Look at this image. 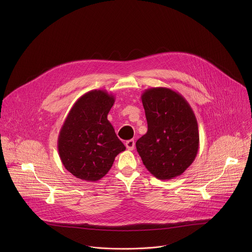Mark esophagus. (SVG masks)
<instances>
[{
	"label": "esophagus",
	"mask_w": 252,
	"mask_h": 252,
	"mask_svg": "<svg viewBox=\"0 0 252 252\" xmlns=\"http://www.w3.org/2000/svg\"><path fill=\"white\" fill-rule=\"evenodd\" d=\"M125 145L127 147V149L129 150H133L135 148V141L134 140H129L125 143Z\"/></svg>",
	"instance_id": "1"
}]
</instances>
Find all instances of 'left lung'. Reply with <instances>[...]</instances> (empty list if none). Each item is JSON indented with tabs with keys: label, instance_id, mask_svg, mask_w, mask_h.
<instances>
[{
	"label": "left lung",
	"instance_id": "1",
	"mask_svg": "<svg viewBox=\"0 0 252 252\" xmlns=\"http://www.w3.org/2000/svg\"><path fill=\"white\" fill-rule=\"evenodd\" d=\"M142 102L147 132L136 147L145 168L158 180L182 175L199 149L198 122L188 102L166 87L146 89Z\"/></svg>",
	"mask_w": 252,
	"mask_h": 252
}]
</instances>
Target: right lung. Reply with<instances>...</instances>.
Returning a JSON list of instances; mask_svg holds the SVG:
<instances>
[{"label":"right lung","mask_w":252,"mask_h":252,"mask_svg":"<svg viewBox=\"0 0 252 252\" xmlns=\"http://www.w3.org/2000/svg\"><path fill=\"white\" fill-rule=\"evenodd\" d=\"M114 96L92 90L72 106L59 133L62 164L79 180L97 181L110 170L115 157L126 149L108 120Z\"/></svg>","instance_id":"1"}]
</instances>
